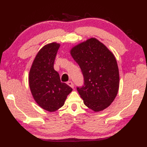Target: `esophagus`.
<instances>
[{"label": "esophagus", "mask_w": 147, "mask_h": 147, "mask_svg": "<svg viewBox=\"0 0 147 147\" xmlns=\"http://www.w3.org/2000/svg\"><path fill=\"white\" fill-rule=\"evenodd\" d=\"M67 84L69 86L71 87L72 88H74V84L73 83V82L69 81V82H67Z\"/></svg>", "instance_id": "34e87169"}]
</instances>
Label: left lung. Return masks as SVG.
Here are the masks:
<instances>
[{"instance_id": "left-lung-1", "label": "left lung", "mask_w": 147, "mask_h": 147, "mask_svg": "<svg viewBox=\"0 0 147 147\" xmlns=\"http://www.w3.org/2000/svg\"><path fill=\"white\" fill-rule=\"evenodd\" d=\"M71 54L84 76V85L76 89L84 104L94 111L108 108L116 97L119 86L115 56L95 38L73 47Z\"/></svg>"}]
</instances>
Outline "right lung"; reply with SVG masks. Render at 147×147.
I'll use <instances>...</instances> for the list:
<instances>
[{
  "label": "right lung",
  "instance_id": "1",
  "mask_svg": "<svg viewBox=\"0 0 147 147\" xmlns=\"http://www.w3.org/2000/svg\"><path fill=\"white\" fill-rule=\"evenodd\" d=\"M59 48V44L56 43L44 46L34 59L29 73V86L34 100L42 108L51 112L63 106L73 91L67 84L61 82L54 69Z\"/></svg>",
  "mask_w": 147,
  "mask_h": 147
}]
</instances>
